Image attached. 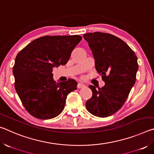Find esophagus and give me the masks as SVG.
<instances>
[{
	"label": "esophagus",
	"mask_w": 154,
	"mask_h": 154,
	"mask_svg": "<svg viewBox=\"0 0 154 154\" xmlns=\"http://www.w3.org/2000/svg\"><path fill=\"white\" fill-rule=\"evenodd\" d=\"M84 87H85V85L83 84V83H78V84H77V88H84Z\"/></svg>",
	"instance_id": "1"
}]
</instances>
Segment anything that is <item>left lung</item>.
<instances>
[{
  "mask_svg": "<svg viewBox=\"0 0 154 154\" xmlns=\"http://www.w3.org/2000/svg\"><path fill=\"white\" fill-rule=\"evenodd\" d=\"M95 60V68L105 85L96 89L90 85L92 96L85 103L90 113L106 118L116 113L126 100L136 81L139 65L134 51L120 38L100 32L86 33Z\"/></svg>",
  "mask_w": 154,
  "mask_h": 154,
  "instance_id": "left-lung-1",
  "label": "left lung"
}]
</instances>
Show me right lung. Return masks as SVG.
Masks as SVG:
<instances>
[{
	"label": "right lung",
	"instance_id": "1",
	"mask_svg": "<svg viewBox=\"0 0 154 154\" xmlns=\"http://www.w3.org/2000/svg\"><path fill=\"white\" fill-rule=\"evenodd\" d=\"M82 37L45 36L21 50L13 68L15 88L31 116L41 119L55 118L64 108L67 95L77 89L75 80L56 82L53 68L67 63Z\"/></svg>",
	"mask_w": 154,
	"mask_h": 154
}]
</instances>
